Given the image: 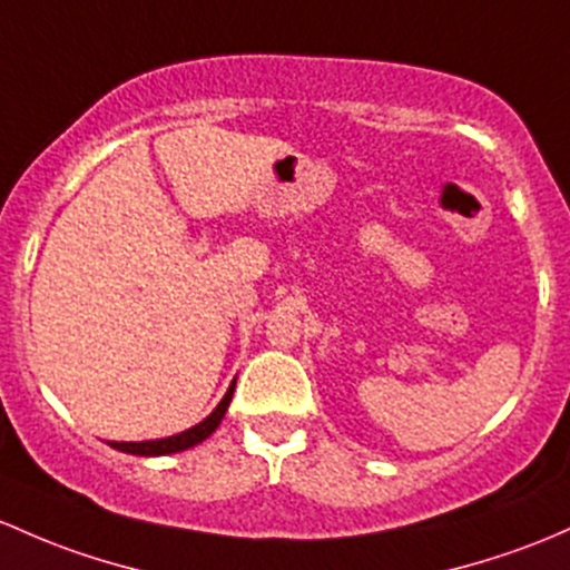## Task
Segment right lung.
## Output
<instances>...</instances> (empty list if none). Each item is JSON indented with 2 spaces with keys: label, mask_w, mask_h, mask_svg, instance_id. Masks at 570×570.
I'll list each match as a JSON object with an SVG mask.
<instances>
[{
  "label": "right lung",
  "mask_w": 570,
  "mask_h": 570,
  "mask_svg": "<svg viewBox=\"0 0 570 570\" xmlns=\"http://www.w3.org/2000/svg\"><path fill=\"white\" fill-rule=\"evenodd\" d=\"M234 389H236V381L230 383L228 391H225L223 402H219V405L214 407L200 424L189 426L185 432L170 434V438H163V440H144V443H111V449L125 451V454H136V456H163V454H176V451L193 449V445L204 443V440L217 430L219 421L225 419V410H228L230 400H234Z\"/></svg>",
  "instance_id": "right-lung-1"
}]
</instances>
